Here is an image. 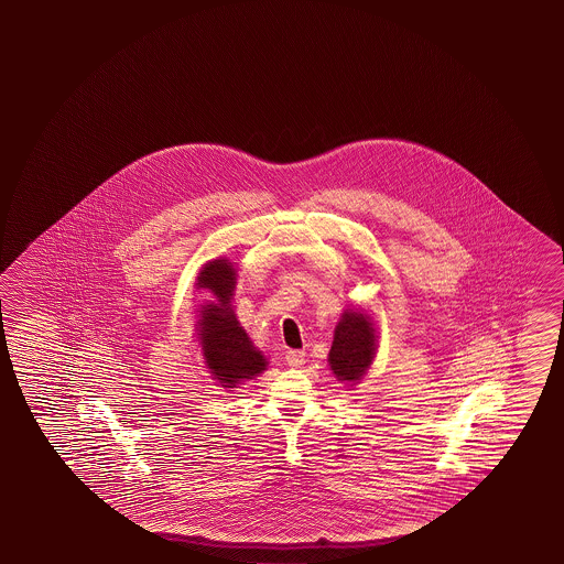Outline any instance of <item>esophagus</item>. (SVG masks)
<instances>
[{
    "mask_svg": "<svg viewBox=\"0 0 564 564\" xmlns=\"http://www.w3.org/2000/svg\"><path fill=\"white\" fill-rule=\"evenodd\" d=\"M285 361L289 368H301L305 364V351L289 350L285 354Z\"/></svg>",
    "mask_w": 564,
    "mask_h": 564,
    "instance_id": "34e87169",
    "label": "esophagus"
}]
</instances>
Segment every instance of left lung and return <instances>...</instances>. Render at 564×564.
Masks as SVG:
<instances>
[{
    "label": "left lung",
    "instance_id": "8db88e82",
    "mask_svg": "<svg viewBox=\"0 0 564 564\" xmlns=\"http://www.w3.org/2000/svg\"><path fill=\"white\" fill-rule=\"evenodd\" d=\"M376 351V330L368 316L354 311L341 314L334 330L328 361L334 376L341 381H358L370 368Z\"/></svg>",
    "mask_w": 564,
    "mask_h": 564
}]
</instances>
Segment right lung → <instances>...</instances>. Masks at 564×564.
<instances>
[{
	"mask_svg": "<svg viewBox=\"0 0 564 564\" xmlns=\"http://www.w3.org/2000/svg\"><path fill=\"white\" fill-rule=\"evenodd\" d=\"M196 285L208 289L216 299L200 311L204 358L220 386L236 388V383L258 376L268 366V361L261 356V351L253 348L248 334L231 311L230 299L236 285V271L228 259H214L204 265Z\"/></svg>",
	"mask_w": 564,
	"mask_h": 564,
	"instance_id": "1",
	"label": "right lung"
}]
</instances>
